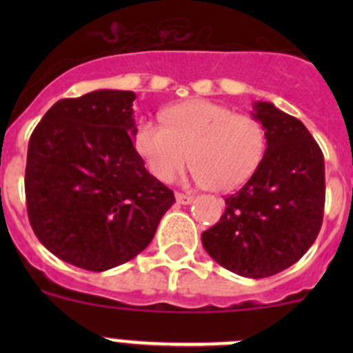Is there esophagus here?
I'll list each match as a JSON object with an SVG mask.
<instances>
[{"instance_id":"esophagus-1","label":"esophagus","mask_w":353,"mask_h":353,"mask_svg":"<svg viewBox=\"0 0 353 353\" xmlns=\"http://www.w3.org/2000/svg\"><path fill=\"white\" fill-rule=\"evenodd\" d=\"M176 199H177V203H181V205H190V203L193 201V196H191V194L176 193Z\"/></svg>"}]
</instances>
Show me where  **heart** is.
<instances>
[{"instance_id":"b5f03b06","label":"heart","mask_w":353,"mask_h":353,"mask_svg":"<svg viewBox=\"0 0 353 353\" xmlns=\"http://www.w3.org/2000/svg\"><path fill=\"white\" fill-rule=\"evenodd\" d=\"M162 117L165 127L141 121L134 131L138 154L162 183H172L190 160L193 179L213 191L237 190L258 170L266 138L252 116L194 99L165 109Z\"/></svg>"}]
</instances>
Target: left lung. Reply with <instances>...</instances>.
Instances as JSON below:
<instances>
[{"instance_id": "left-lung-1", "label": "left lung", "mask_w": 353, "mask_h": 353, "mask_svg": "<svg viewBox=\"0 0 353 353\" xmlns=\"http://www.w3.org/2000/svg\"><path fill=\"white\" fill-rule=\"evenodd\" d=\"M266 150L251 179L225 198L219 222L201 234L220 266L248 279L276 275L318 237L325 210V157L307 128L272 102H254Z\"/></svg>"}]
</instances>
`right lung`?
Returning <instances> with one entry per match:
<instances>
[{"instance_id":"1","label":"right lung","mask_w":353,"mask_h":353,"mask_svg":"<svg viewBox=\"0 0 353 353\" xmlns=\"http://www.w3.org/2000/svg\"><path fill=\"white\" fill-rule=\"evenodd\" d=\"M134 92L58 101L35 126L25 167L35 236L63 261L105 272L140 254L174 193L133 145Z\"/></svg>"}]
</instances>
